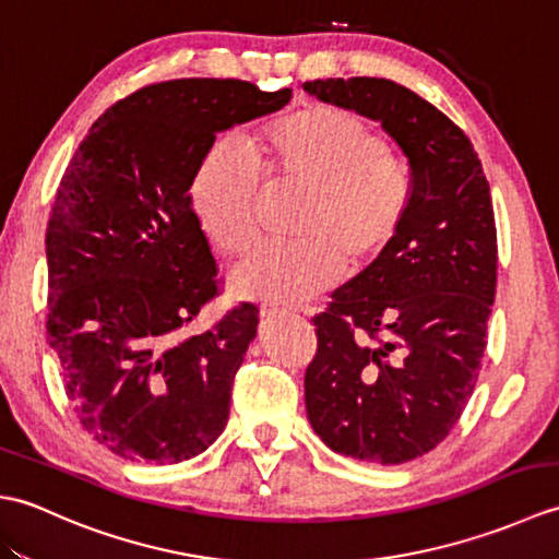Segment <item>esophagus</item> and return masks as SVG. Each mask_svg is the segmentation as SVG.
<instances>
[{
	"mask_svg": "<svg viewBox=\"0 0 559 559\" xmlns=\"http://www.w3.org/2000/svg\"><path fill=\"white\" fill-rule=\"evenodd\" d=\"M286 314H290V310H286V307H261V312H259V319H261V324H266V322H273V319H278V317H286Z\"/></svg>",
	"mask_w": 559,
	"mask_h": 559,
	"instance_id": "esophagus-1",
	"label": "esophagus"
}]
</instances>
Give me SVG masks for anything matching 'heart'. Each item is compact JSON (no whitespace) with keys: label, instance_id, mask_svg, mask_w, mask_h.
Returning a JSON list of instances; mask_svg holds the SVG:
<instances>
[{"label":"heart","instance_id":"obj_1","mask_svg":"<svg viewBox=\"0 0 559 559\" xmlns=\"http://www.w3.org/2000/svg\"><path fill=\"white\" fill-rule=\"evenodd\" d=\"M310 194L290 247L261 249L233 271L235 298L302 302L336 286L343 269L362 271L408 218L415 192L411 163L389 153L386 139L336 105H310L259 134L213 146L192 177L201 233L225 257H245L259 242V177Z\"/></svg>","mask_w":559,"mask_h":559}]
</instances>
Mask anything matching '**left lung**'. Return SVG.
Masks as SVG:
<instances>
[{
  "instance_id": "obj_1",
  "label": "left lung",
  "mask_w": 559,
  "mask_h": 559,
  "mask_svg": "<svg viewBox=\"0 0 559 559\" xmlns=\"http://www.w3.org/2000/svg\"><path fill=\"white\" fill-rule=\"evenodd\" d=\"M302 88L382 124L415 175L394 242L314 317L305 372L319 439L394 466L442 442L476 386L497 286L490 185L468 136L401 83L355 76Z\"/></svg>"
}]
</instances>
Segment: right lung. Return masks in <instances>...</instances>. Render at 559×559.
Here are the masks:
<instances>
[{
  "label": "right lung",
  "instance_id": "right-lung-1",
  "mask_svg": "<svg viewBox=\"0 0 559 559\" xmlns=\"http://www.w3.org/2000/svg\"><path fill=\"white\" fill-rule=\"evenodd\" d=\"M290 98L237 79L153 83L98 117L67 165L45 233L47 341L83 430L117 456L180 463L225 430L259 312L242 302L189 334L218 293L189 187L216 134Z\"/></svg>",
  "mask_w": 559,
  "mask_h": 559
}]
</instances>
